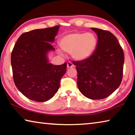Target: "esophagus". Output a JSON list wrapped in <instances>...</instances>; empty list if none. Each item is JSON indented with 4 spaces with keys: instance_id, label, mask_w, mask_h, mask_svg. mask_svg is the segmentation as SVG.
Here are the masks:
<instances>
[{
    "instance_id": "34e87169",
    "label": "esophagus",
    "mask_w": 135,
    "mask_h": 135,
    "mask_svg": "<svg viewBox=\"0 0 135 135\" xmlns=\"http://www.w3.org/2000/svg\"><path fill=\"white\" fill-rule=\"evenodd\" d=\"M67 68L68 69V68H71L74 67V65H73V63H71V62H68L67 63Z\"/></svg>"
}]
</instances>
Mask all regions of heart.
Returning <instances> with one entry per match:
<instances>
[{"label":"heart","instance_id":"b5f03b06","mask_svg":"<svg viewBox=\"0 0 135 135\" xmlns=\"http://www.w3.org/2000/svg\"><path fill=\"white\" fill-rule=\"evenodd\" d=\"M97 36L93 33H74L61 38L59 45L64 51L71 54L76 61H82L89 58L97 46ZM59 53L62 54L61 52Z\"/></svg>","mask_w":135,"mask_h":135}]
</instances>
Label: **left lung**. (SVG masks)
<instances>
[{
	"mask_svg": "<svg viewBox=\"0 0 135 135\" xmlns=\"http://www.w3.org/2000/svg\"><path fill=\"white\" fill-rule=\"evenodd\" d=\"M91 29L98 36L97 49L89 58L74 64L80 92L90 99H101L109 97L120 85L124 56L113 34L99 28Z\"/></svg>",
	"mask_w": 135,
	"mask_h": 135,
	"instance_id": "8db88e82",
	"label": "left lung"
}]
</instances>
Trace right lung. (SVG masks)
<instances>
[{"instance_id": "add662e5", "label": "right lung", "mask_w": 135, "mask_h": 135, "mask_svg": "<svg viewBox=\"0 0 135 135\" xmlns=\"http://www.w3.org/2000/svg\"><path fill=\"white\" fill-rule=\"evenodd\" d=\"M59 26L36 29L20 36L11 54L13 80L20 92L28 99L45 102L58 90L60 80L67 71V63L49 62L48 54L54 51Z\"/></svg>"}]
</instances>
